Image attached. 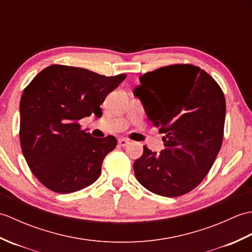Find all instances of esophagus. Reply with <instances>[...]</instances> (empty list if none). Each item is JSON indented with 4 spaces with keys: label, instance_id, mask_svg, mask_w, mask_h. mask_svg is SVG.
I'll use <instances>...</instances> for the list:
<instances>
[{
    "label": "esophagus",
    "instance_id": "obj_1",
    "mask_svg": "<svg viewBox=\"0 0 252 252\" xmlns=\"http://www.w3.org/2000/svg\"><path fill=\"white\" fill-rule=\"evenodd\" d=\"M118 143H119V145H120V146H122V147H126V146L129 145L130 141H129V140H126V138H120V140L118 141Z\"/></svg>",
    "mask_w": 252,
    "mask_h": 252
}]
</instances>
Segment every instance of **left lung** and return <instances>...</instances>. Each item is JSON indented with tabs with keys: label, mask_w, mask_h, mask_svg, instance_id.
I'll use <instances>...</instances> for the list:
<instances>
[{
	"label": "left lung",
	"mask_w": 252,
	"mask_h": 252,
	"mask_svg": "<svg viewBox=\"0 0 252 252\" xmlns=\"http://www.w3.org/2000/svg\"><path fill=\"white\" fill-rule=\"evenodd\" d=\"M134 90L153 125L163 133L160 155L144 146L133 168L149 191L179 197L199 185L220 152L225 97L201 68L176 63L144 73ZM148 107H146V104Z\"/></svg>",
	"instance_id": "1"
}]
</instances>
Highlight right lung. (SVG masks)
Returning a JSON list of instances; mask_svg holds the SVG:
<instances>
[{"mask_svg":"<svg viewBox=\"0 0 252 252\" xmlns=\"http://www.w3.org/2000/svg\"><path fill=\"white\" fill-rule=\"evenodd\" d=\"M126 74L100 76L88 69L52 65L24 90L20 99V145L31 172L60 194L83 189L99 178L115 136H91L79 120L101 116L100 105Z\"/></svg>","mask_w":252,"mask_h":252,"instance_id":"right-lung-1","label":"right lung"}]
</instances>
